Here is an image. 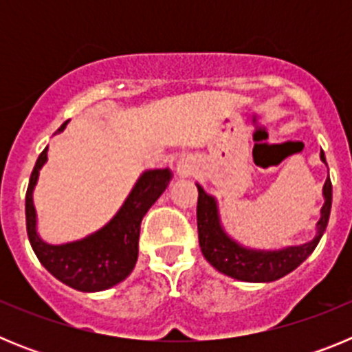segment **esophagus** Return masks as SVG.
I'll return each instance as SVG.
<instances>
[{
    "mask_svg": "<svg viewBox=\"0 0 352 352\" xmlns=\"http://www.w3.org/2000/svg\"><path fill=\"white\" fill-rule=\"evenodd\" d=\"M178 174L182 176V178H186V176H190L192 173V160L190 158H182V160L178 162Z\"/></svg>",
    "mask_w": 352,
    "mask_h": 352,
    "instance_id": "obj_1",
    "label": "esophagus"
}]
</instances>
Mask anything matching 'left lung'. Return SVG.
I'll use <instances>...</instances> for the list:
<instances>
[{
	"mask_svg": "<svg viewBox=\"0 0 352 352\" xmlns=\"http://www.w3.org/2000/svg\"><path fill=\"white\" fill-rule=\"evenodd\" d=\"M321 160L326 164L324 151L321 149ZM197 185V231L199 245L203 256L214 270L223 275L241 282H273L278 280L292 270H296L307 257L316 250L326 231L331 211V182L328 179L322 186L324 204L321 208V219L316 226V236L310 241L294 247H284L278 250H261L248 248L238 243L227 234L219 213V203L213 195L206 194L199 183Z\"/></svg>",
	"mask_w": 352,
	"mask_h": 352,
	"instance_id": "obj_1",
	"label": "left lung"
}]
</instances>
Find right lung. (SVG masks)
I'll use <instances>...</instances> for the list:
<instances>
[{
	"mask_svg": "<svg viewBox=\"0 0 352 352\" xmlns=\"http://www.w3.org/2000/svg\"><path fill=\"white\" fill-rule=\"evenodd\" d=\"M65 121L56 133L67 129ZM47 149L40 153L26 192V229L33 252L42 266L65 285L82 292H98L120 284L135 268L139 256V232L148 210L157 203L173 179L170 169H146L138 178L125 203L104 227L84 238L51 245L36 231L33 192L40 169L47 162Z\"/></svg>",
	"mask_w": 352,
	"mask_h": 352,
	"instance_id": "add662e5",
	"label": "right lung"
}]
</instances>
